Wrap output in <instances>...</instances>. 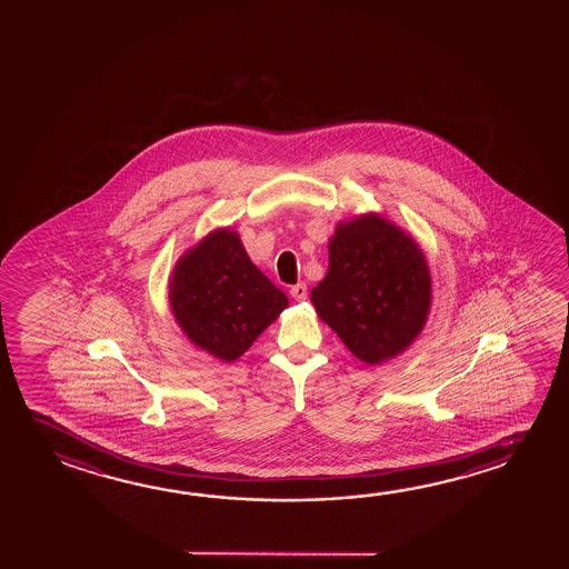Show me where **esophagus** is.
<instances>
[{"label":"esophagus","instance_id":"esophagus-1","mask_svg":"<svg viewBox=\"0 0 569 569\" xmlns=\"http://www.w3.org/2000/svg\"><path fill=\"white\" fill-rule=\"evenodd\" d=\"M289 293H291V298L296 299V301H306L308 299V286L306 283H298V286L289 289Z\"/></svg>","mask_w":569,"mask_h":569}]
</instances>
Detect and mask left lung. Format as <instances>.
<instances>
[{"label":"left lung","mask_w":569,"mask_h":569,"mask_svg":"<svg viewBox=\"0 0 569 569\" xmlns=\"http://www.w3.org/2000/svg\"><path fill=\"white\" fill-rule=\"evenodd\" d=\"M326 278L311 289L321 321L351 353L381 365L407 351L432 306V280L419 242L377 212L336 226Z\"/></svg>","instance_id":"1"}]
</instances>
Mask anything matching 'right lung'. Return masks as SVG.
I'll list each match as a JSON object with an SVG mask.
<instances>
[{"mask_svg": "<svg viewBox=\"0 0 569 569\" xmlns=\"http://www.w3.org/2000/svg\"><path fill=\"white\" fill-rule=\"evenodd\" d=\"M168 301L190 343L224 363L240 359L289 303L230 226L206 233L178 258Z\"/></svg>", "mask_w": 569, "mask_h": 569, "instance_id": "add662e5", "label": "right lung"}]
</instances>
